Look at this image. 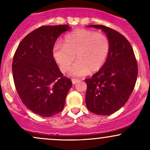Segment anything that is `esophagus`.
<instances>
[{
  "label": "esophagus",
  "instance_id": "1",
  "mask_svg": "<svg viewBox=\"0 0 150 150\" xmlns=\"http://www.w3.org/2000/svg\"><path fill=\"white\" fill-rule=\"evenodd\" d=\"M79 80H77V79H72V82H73V85H75V84H76L77 82H79Z\"/></svg>",
  "mask_w": 150,
  "mask_h": 150
}]
</instances>
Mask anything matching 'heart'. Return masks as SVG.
<instances>
[{"label": "heart", "instance_id": "1", "mask_svg": "<svg viewBox=\"0 0 150 150\" xmlns=\"http://www.w3.org/2000/svg\"><path fill=\"white\" fill-rule=\"evenodd\" d=\"M110 43L106 35L87 30H77L68 34L64 44L56 43L53 56L60 70L65 73L75 58L77 61L69 70L73 77L95 73L104 65L108 56Z\"/></svg>", "mask_w": 150, "mask_h": 150}]
</instances>
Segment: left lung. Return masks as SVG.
<instances>
[{
  "label": "left lung",
  "instance_id": "left-lung-1",
  "mask_svg": "<svg viewBox=\"0 0 150 150\" xmlns=\"http://www.w3.org/2000/svg\"><path fill=\"white\" fill-rule=\"evenodd\" d=\"M87 27L106 34L110 50L104 65L90 79H85L86 105L91 112L107 116L128 101L137 80V61L130 44L119 32L103 25Z\"/></svg>",
  "mask_w": 150,
  "mask_h": 150
}]
</instances>
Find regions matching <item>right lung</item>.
<instances>
[{
  "label": "right lung",
  "instance_id": "right-lung-1",
  "mask_svg": "<svg viewBox=\"0 0 150 150\" xmlns=\"http://www.w3.org/2000/svg\"><path fill=\"white\" fill-rule=\"evenodd\" d=\"M69 25L43 26L21 41L13 57V80L23 104L42 117L60 113L72 87L53 56L58 37L70 30Z\"/></svg>",
  "mask_w": 150,
  "mask_h": 150
}]
</instances>
